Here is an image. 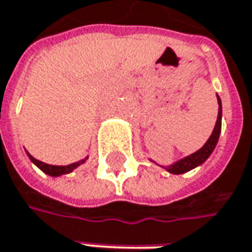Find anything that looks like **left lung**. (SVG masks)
<instances>
[{"label": "left lung", "mask_w": 252, "mask_h": 252, "mask_svg": "<svg viewBox=\"0 0 252 252\" xmlns=\"http://www.w3.org/2000/svg\"><path fill=\"white\" fill-rule=\"evenodd\" d=\"M218 96V94H216ZM218 103H219V113H218V120H216V124H215V128H213L212 134L209 136V139L205 142V145L196 151L195 153L187 156L184 159H180L176 163H173L171 166H167L166 170L171 173V174H183V173H187L189 170L195 169L196 166H201L209 156L211 153L213 152V149L216 148V143L219 141V135H220L221 129V101L220 97L218 96Z\"/></svg>", "instance_id": "1"}]
</instances>
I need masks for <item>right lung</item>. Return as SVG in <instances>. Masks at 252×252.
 Instances as JSON below:
<instances>
[{
	"instance_id": "add662e5",
	"label": "right lung",
	"mask_w": 252,
	"mask_h": 252,
	"mask_svg": "<svg viewBox=\"0 0 252 252\" xmlns=\"http://www.w3.org/2000/svg\"><path fill=\"white\" fill-rule=\"evenodd\" d=\"M28 153V156H29V159H31L37 167H39L41 171H44L46 174L48 176H51V177H58V176H63V174H68V173H71L72 170H75L78 166H81L82 163L86 161V159H83V160L76 161V163H71V164H68V166H51V164H47V163H43V161L37 160V159H34L33 156H32L31 153Z\"/></svg>"
}]
</instances>
